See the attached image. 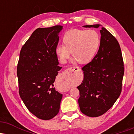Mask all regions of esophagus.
<instances>
[{"instance_id": "1", "label": "esophagus", "mask_w": 134, "mask_h": 134, "mask_svg": "<svg viewBox=\"0 0 134 134\" xmlns=\"http://www.w3.org/2000/svg\"><path fill=\"white\" fill-rule=\"evenodd\" d=\"M79 67H77V66H74V67H70V68L67 69V70H65L64 72L66 74V77H70V74H69V73H70L71 71H74V70H75V69H79Z\"/></svg>"}]
</instances>
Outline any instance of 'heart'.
<instances>
[{"instance_id":"obj_1","label":"heart","mask_w":134,"mask_h":134,"mask_svg":"<svg viewBox=\"0 0 134 134\" xmlns=\"http://www.w3.org/2000/svg\"><path fill=\"white\" fill-rule=\"evenodd\" d=\"M63 44L55 49L61 62H67L71 52L75 60L79 64H86L96 54L100 44V36L94 30H70L64 35Z\"/></svg>"}]
</instances>
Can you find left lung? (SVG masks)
Here are the masks:
<instances>
[{"label":"left lung","mask_w":134,"mask_h":134,"mask_svg":"<svg viewBox=\"0 0 134 134\" xmlns=\"http://www.w3.org/2000/svg\"><path fill=\"white\" fill-rule=\"evenodd\" d=\"M98 28L99 24L86 25ZM99 50L93 59L82 67L84 79L77 87L81 112L91 117L105 113L120 95L124 65L120 44L107 29L101 27Z\"/></svg>","instance_id":"left-lung-1"}]
</instances>
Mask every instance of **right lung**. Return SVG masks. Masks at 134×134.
Masks as SVG:
<instances>
[{"mask_svg": "<svg viewBox=\"0 0 134 134\" xmlns=\"http://www.w3.org/2000/svg\"><path fill=\"white\" fill-rule=\"evenodd\" d=\"M62 27L36 29L23 46L17 67L20 97L31 113L44 120L58 114L62 98L53 87L62 69L55 49Z\"/></svg>", "mask_w": 134, "mask_h": 134, "instance_id": "right-lung-1", "label": "right lung"}]
</instances>
